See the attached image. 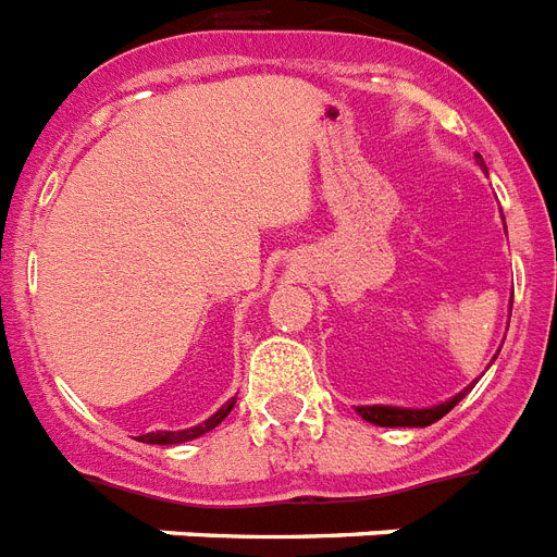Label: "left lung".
I'll list each match as a JSON object with an SVG mask.
<instances>
[{
	"instance_id": "8db88e82",
	"label": "left lung",
	"mask_w": 557,
	"mask_h": 557,
	"mask_svg": "<svg viewBox=\"0 0 557 557\" xmlns=\"http://www.w3.org/2000/svg\"><path fill=\"white\" fill-rule=\"evenodd\" d=\"M478 162H484L481 156H478ZM463 393H458L453 401L438 404V407H430V410H401V407H358V416L370 421V424L379 426H430L435 424L438 418L447 416L453 410L455 404L461 401Z\"/></svg>"
}]
</instances>
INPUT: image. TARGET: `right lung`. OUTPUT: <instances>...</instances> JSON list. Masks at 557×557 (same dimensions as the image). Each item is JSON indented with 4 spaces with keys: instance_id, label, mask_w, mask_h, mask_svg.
<instances>
[{
    "instance_id": "right-lung-1",
    "label": "right lung",
    "mask_w": 557,
    "mask_h": 557,
    "mask_svg": "<svg viewBox=\"0 0 557 557\" xmlns=\"http://www.w3.org/2000/svg\"><path fill=\"white\" fill-rule=\"evenodd\" d=\"M233 404H236V398L224 404L222 410L215 412L213 418H207L205 424H199V426H190V430H182V433H147V435H139V441H145V444H182V441L199 438V435L210 433L213 426L222 424L224 418L230 416V410H233Z\"/></svg>"
}]
</instances>
